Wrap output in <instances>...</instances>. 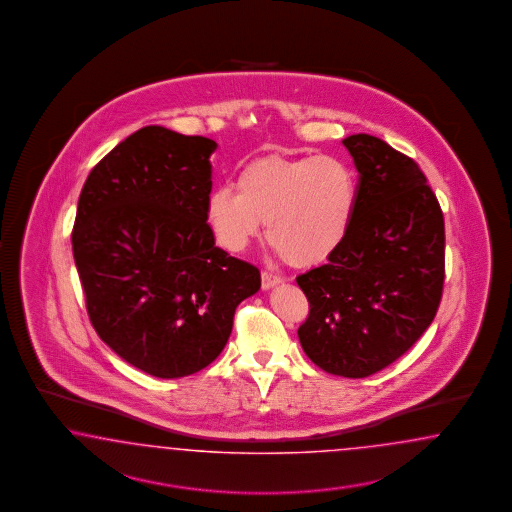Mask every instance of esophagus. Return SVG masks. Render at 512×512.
<instances>
[{
    "label": "esophagus",
    "mask_w": 512,
    "mask_h": 512,
    "mask_svg": "<svg viewBox=\"0 0 512 512\" xmlns=\"http://www.w3.org/2000/svg\"><path fill=\"white\" fill-rule=\"evenodd\" d=\"M261 279H263V289H270V287H274V285H278V283L283 281V278H281L279 274H274V272H270V270H263Z\"/></svg>",
    "instance_id": "esophagus-1"
}]
</instances>
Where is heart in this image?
<instances>
[{
    "mask_svg": "<svg viewBox=\"0 0 512 512\" xmlns=\"http://www.w3.org/2000/svg\"><path fill=\"white\" fill-rule=\"evenodd\" d=\"M233 187L214 189L206 217L219 244L242 251L266 227L270 246L285 263H325L345 240L357 206L353 171L334 155L249 163Z\"/></svg>",
    "mask_w": 512,
    "mask_h": 512,
    "instance_id": "1",
    "label": "heart"
}]
</instances>
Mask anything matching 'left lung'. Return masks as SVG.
<instances>
[{"label": "left lung", "instance_id": "1", "mask_svg": "<svg viewBox=\"0 0 512 512\" xmlns=\"http://www.w3.org/2000/svg\"><path fill=\"white\" fill-rule=\"evenodd\" d=\"M360 180L349 233L328 263L296 278L310 302L298 328L321 370L368 377L432 325L445 281V221L419 165L366 133L341 140Z\"/></svg>", "mask_w": 512, "mask_h": 512}]
</instances>
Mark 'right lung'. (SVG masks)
Wrapping results in <instances>:
<instances>
[{
    "label": "right lung",
    "instance_id": "obj_1",
    "mask_svg": "<svg viewBox=\"0 0 512 512\" xmlns=\"http://www.w3.org/2000/svg\"><path fill=\"white\" fill-rule=\"evenodd\" d=\"M216 142L142 127L93 167L73 255L99 338L161 379L201 372L261 287L257 266L216 246L206 217Z\"/></svg>",
    "mask_w": 512,
    "mask_h": 512
}]
</instances>
